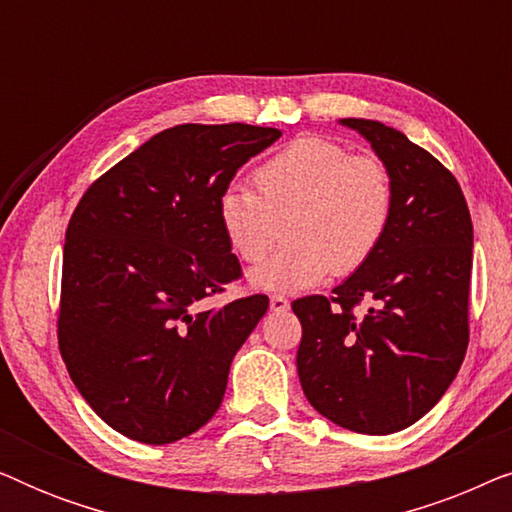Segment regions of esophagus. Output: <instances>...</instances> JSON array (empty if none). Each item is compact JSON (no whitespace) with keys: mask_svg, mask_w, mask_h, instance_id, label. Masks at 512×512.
Returning a JSON list of instances; mask_svg holds the SVG:
<instances>
[{"mask_svg":"<svg viewBox=\"0 0 512 512\" xmlns=\"http://www.w3.org/2000/svg\"><path fill=\"white\" fill-rule=\"evenodd\" d=\"M270 310L272 312H286V310H289V300H286L284 296H279V293H275V296H270Z\"/></svg>","mask_w":512,"mask_h":512,"instance_id":"esophagus-1","label":"esophagus"}]
</instances>
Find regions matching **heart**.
Instances as JSON below:
<instances>
[{
  "instance_id": "1",
  "label": "heart",
  "mask_w": 512,
  "mask_h": 512,
  "mask_svg": "<svg viewBox=\"0 0 512 512\" xmlns=\"http://www.w3.org/2000/svg\"><path fill=\"white\" fill-rule=\"evenodd\" d=\"M256 188L228 184L216 216L242 261H261L286 221L289 244L249 272L263 291H303L331 275L359 270L380 249L394 219L396 191L389 167L375 156H352L345 144L300 135L254 170Z\"/></svg>"
}]
</instances>
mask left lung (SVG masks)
I'll return each instance as SVG.
<instances>
[{
    "label": "left lung",
    "instance_id": "1",
    "mask_svg": "<svg viewBox=\"0 0 512 512\" xmlns=\"http://www.w3.org/2000/svg\"><path fill=\"white\" fill-rule=\"evenodd\" d=\"M394 179V219L380 249L333 296L291 307L303 326L298 377L312 408L342 429L387 436L436 405L468 347L473 223L459 181L403 132L342 118ZM363 299L371 307L356 315Z\"/></svg>",
    "mask_w": 512,
    "mask_h": 512
}]
</instances>
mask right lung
<instances>
[{"label": "right lung", "instance_id": "obj_1", "mask_svg": "<svg viewBox=\"0 0 512 512\" xmlns=\"http://www.w3.org/2000/svg\"><path fill=\"white\" fill-rule=\"evenodd\" d=\"M282 137L247 123L158 132L93 181L65 233L58 345L86 403L123 436L167 445L219 410L263 293L202 310L242 277L216 198Z\"/></svg>", "mask_w": 512, "mask_h": 512}]
</instances>
